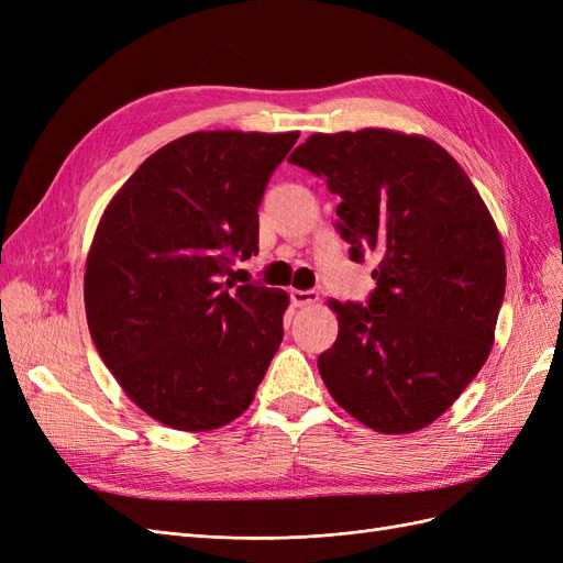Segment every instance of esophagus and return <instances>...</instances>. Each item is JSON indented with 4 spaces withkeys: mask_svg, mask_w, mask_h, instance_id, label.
Masks as SVG:
<instances>
[{
    "mask_svg": "<svg viewBox=\"0 0 563 563\" xmlns=\"http://www.w3.org/2000/svg\"><path fill=\"white\" fill-rule=\"evenodd\" d=\"M319 300V294L314 288H308V291H300V288H294L291 291V302L296 308H308V305H314Z\"/></svg>",
    "mask_w": 563,
    "mask_h": 563,
    "instance_id": "34e87169",
    "label": "esophagus"
}]
</instances>
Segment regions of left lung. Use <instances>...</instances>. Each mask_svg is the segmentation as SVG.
<instances>
[{"mask_svg":"<svg viewBox=\"0 0 563 563\" xmlns=\"http://www.w3.org/2000/svg\"><path fill=\"white\" fill-rule=\"evenodd\" d=\"M288 162L340 197L350 258L378 261L366 305L338 302L317 366L366 428L406 434L463 395L488 360L505 296V251L476 187L444 147L387 129L314 133Z\"/></svg>","mask_w":563,"mask_h":563,"instance_id":"obj_1","label":"left lung"}]
</instances>
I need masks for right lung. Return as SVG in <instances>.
Segmentation results:
<instances>
[{
  "instance_id": "obj_1",
  "label": "right lung",
  "mask_w": 563,
  "mask_h": 563,
  "mask_svg": "<svg viewBox=\"0 0 563 563\" xmlns=\"http://www.w3.org/2000/svg\"><path fill=\"white\" fill-rule=\"evenodd\" d=\"M298 135L187 133L100 218L84 275L93 345L168 428L207 432L242 416L282 345L286 291L228 277L258 253L265 187Z\"/></svg>"
}]
</instances>
